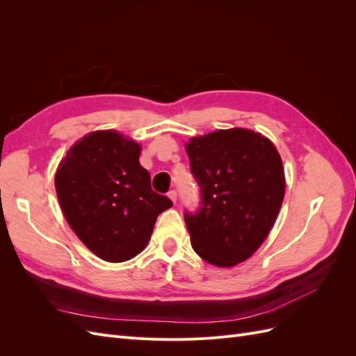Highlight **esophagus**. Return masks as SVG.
<instances>
[{"mask_svg": "<svg viewBox=\"0 0 356 356\" xmlns=\"http://www.w3.org/2000/svg\"><path fill=\"white\" fill-rule=\"evenodd\" d=\"M168 197L174 202V203H177V191L175 190H170L169 193H168Z\"/></svg>", "mask_w": 356, "mask_h": 356, "instance_id": "esophagus-1", "label": "esophagus"}]
</instances>
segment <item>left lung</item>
I'll return each instance as SVG.
<instances>
[{
    "label": "left lung",
    "mask_w": 356,
    "mask_h": 356,
    "mask_svg": "<svg viewBox=\"0 0 356 356\" xmlns=\"http://www.w3.org/2000/svg\"><path fill=\"white\" fill-rule=\"evenodd\" d=\"M202 209L186 213L193 250L217 267L246 261L263 245L285 196L282 159L270 139L232 127L186 144Z\"/></svg>",
    "instance_id": "left-lung-1"
}]
</instances>
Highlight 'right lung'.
<instances>
[{
	"label": "right lung",
	"instance_id": "right-lung-1",
	"mask_svg": "<svg viewBox=\"0 0 356 356\" xmlns=\"http://www.w3.org/2000/svg\"><path fill=\"white\" fill-rule=\"evenodd\" d=\"M141 144L123 134L93 131L79 139L55 174L67 222L89 250L108 263L131 260L152 238L159 213L172 202L152 190Z\"/></svg>",
	"mask_w": 356,
	"mask_h": 356
}]
</instances>
